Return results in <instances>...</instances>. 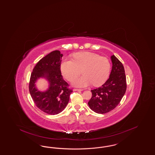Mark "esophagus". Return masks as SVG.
<instances>
[{
    "instance_id": "1",
    "label": "esophagus",
    "mask_w": 155,
    "mask_h": 155,
    "mask_svg": "<svg viewBox=\"0 0 155 155\" xmlns=\"http://www.w3.org/2000/svg\"><path fill=\"white\" fill-rule=\"evenodd\" d=\"M73 91H82V89H73Z\"/></svg>"
}]
</instances>
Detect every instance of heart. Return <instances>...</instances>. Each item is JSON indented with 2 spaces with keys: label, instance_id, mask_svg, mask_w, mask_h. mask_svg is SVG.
<instances>
[{
  "label": "heart",
  "instance_id": "heart-1",
  "mask_svg": "<svg viewBox=\"0 0 155 155\" xmlns=\"http://www.w3.org/2000/svg\"><path fill=\"white\" fill-rule=\"evenodd\" d=\"M72 57L73 59H64L60 69L64 78L70 81L79 76L82 70L84 75L73 81V85L85 87L93 84L98 86L107 81L110 70V63L107 57L91 52L76 53Z\"/></svg>",
  "mask_w": 155,
  "mask_h": 155
}]
</instances>
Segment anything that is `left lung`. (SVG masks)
<instances>
[{"label": "left lung", "mask_w": 155, "mask_h": 155, "mask_svg": "<svg viewBox=\"0 0 155 155\" xmlns=\"http://www.w3.org/2000/svg\"><path fill=\"white\" fill-rule=\"evenodd\" d=\"M112 69L104 84L91 90L88 105L94 112L104 114L114 109L121 101L127 89L126 76L123 64L114 55L111 56Z\"/></svg>", "instance_id": "8db88e82"}]
</instances>
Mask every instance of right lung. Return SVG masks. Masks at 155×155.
<instances>
[{
	"instance_id": "add662e5",
	"label": "right lung",
	"mask_w": 155,
	"mask_h": 155,
	"mask_svg": "<svg viewBox=\"0 0 155 155\" xmlns=\"http://www.w3.org/2000/svg\"><path fill=\"white\" fill-rule=\"evenodd\" d=\"M63 54L55 50L41 59L31 74L29 91L35 105L43 112L55 115L61 112L69 101L73 91L69 89L68 84L63 79L60 65ZM40 78L48 81V89L39 91L35 83Z\"/></svg>"
}]
</instances>
